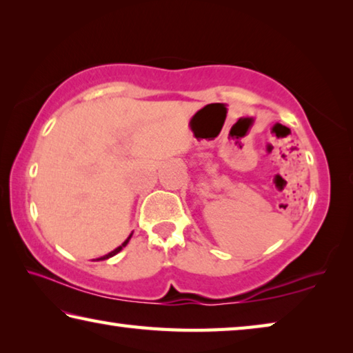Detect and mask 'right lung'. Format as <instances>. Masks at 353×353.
Returning <instances> with one entry per match:
<instances>
[{"label": "right lung", "mask_w": 353, "mask_h": 353, "mask_svg": "<svg viewBox=\"0 0 353 353\" xmlns=\"http://www.w3.org/2000/svg\"><path fill=\"white\" fill-rule=\"evenodd\" d=\"M130 236H132V234H130L129 236H128V240L126 241H124L123 244H121V246H118L117 249H113L112 250V252H109V254H105L104 256H99V259H97V260H94V261H101V260H107V259H110V256H113V255H117L118 252H119V250H121L124 246H126V244L129 243V240H130Z\"/></svg>", "instance_id": "right-lung-1"}]
</instances>
